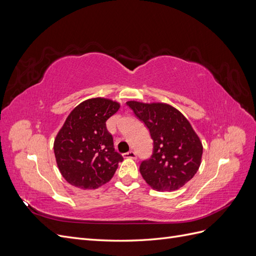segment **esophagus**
Listing matches in <instances>:
<instances>
[{"label":"esophagus","instance_id":"obj_1","mask_svg":"<svg viewBox=\"0 0 256 256\" xmlns=\"http://www.w3.org/2000/svg\"><path fill=\"white\" fill-rule=\"evenodd\" d=\"M125 158H130V159H136V154L134 150H130L128 152H125L122 154Z\"/></svg>","mask_w":256,"mask_h":256}]
</instances>
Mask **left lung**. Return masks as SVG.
<instances>
[{"mask_svg": "<svg viewBox=\"0 0 256 256\" xmlns=\"http://www.w3.org/2000/svg\"><path fill=\"white\" fill-rule=\"evenodd\" d=\"M127 106L148 128L154 141L152 154L140 166L144 180L157 191L182 188L198 172L203 154L189 120L166 104L127 102Z\"/></svg>", "mask_w": 256, "mask_h": 256, "instance_id": "left-lung-1", "label": "left lung"}]
</instances>
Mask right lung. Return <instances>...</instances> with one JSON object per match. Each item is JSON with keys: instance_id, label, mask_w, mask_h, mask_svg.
<instances>
[{"instance_id": "1", "label": "right lung", "mask_w": 256, "mask_h": 256, "mask_svg": "<svg viewBox=\"0 0 256 256\" xmlns=\"http://www.w3.org/2000/svg\"><path fill=\"white\" fill-rule=\"evenodd\" d=\"M118 109V102L98 97L85 100L68 115L53 145L67 182L88 190L111 180L124 158L114 150L106 122Z\"/></svg>"}]
</instances>
